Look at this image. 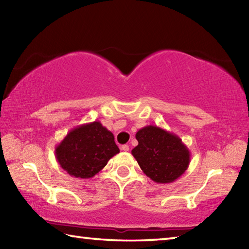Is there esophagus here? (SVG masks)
I'll use <instances>...</instances> for the list:
<instances>
[{
  "label": "esophagus",
  "mask_w": 249,
  "mask_h": 249,
  "mask_svg": "<svg viewBox=\"0 0 249 249\" xmlns=\"http://www.w3.org/2000/svg\"><path fill=\"white\" fill-rule=\"evenodd\" d=\"M121 149L123 151H128L129 150V146L128 145H123L121 147Z\"/></svg>",
  "instance_id": "obj_1"
}]
</instances>
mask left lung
<instances>
[{
	"instance_id": "left-lung-1",
	"label": "left lung",
	"mask_w": 249,
	"mask_h": 249,
	"mask_svg": "<svg viewBox=\"0 0 249 249\" xmlns=\"http://www.w3.org/2000/svg\"><path fill=\"white\" fill-rule=\"evenodd\" d=\"M138 145L132 150L142 172L157 183L174 182L190 163V151L179 136L148 125L136 133Z\"/></svg>"
}]
</instances>
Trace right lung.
Listing matches in <instances>:
<instances>
[{
  "mask_svg": "<svg viewBox=\"0 0 249 249\" xmlns=\"http://www.w3.org/2000/svg\"><path fill=\"white\" fill-rule=\"evenodd\" d=\"M119 153L114 135L98 121L71 129L54 148L62 169L80 179H89L99 174Z\"/></svg>",
  "mask_w": 249,
  "mask_h": 249,
  "instance_id": "add662e5",
  "label": "right lung"
}]
</instances>
